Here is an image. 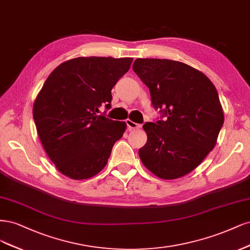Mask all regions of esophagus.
<instances>
[{"mask_svg": "<svg viewBox=\"0 0 250 250\" xmlns=\"http://www.w3.org/2000/svg\"><path fill=\"white\" fill-rule=\"evenodd\" d=\"M125 123H126V125L128 127V130H135V128H140L141 127L140 125L134 123L133 120H131V119H126Z\"/></svg>", "mask_w": 250, "mask_h": 250, "instance_id": "34e87169", "label": "esophagus"}]
</instances>
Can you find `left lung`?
<instances>
[{"label": "left lung", "mask_w": 250, "mask_h": 250, "mask_svg": "<svg viewBox=\"0 0 250 250\" xmlns=\"http://www.w3.org/2000/svg\"><path fill=\"white\" fill-rule=\"evenodd\" d=\"M133 70L148 87L152 106L167 117L144 124L141 162L160 179L182 178L216 146L224 122L218 92L204 72L180 61L139 58Z\"/></svg>", "instance_id": "8db88e82"}]
</instances>
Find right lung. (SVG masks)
<instances>
[{
	"label": "right lung",
	"instance_id": "right-lung-1",
	"mask_svg": "<svg viewBox=\"0 0 250 250\" xmlns=\"http://www.w3.org/2000/svg\"><path fill=\"white\" fill-rule=\"evenodd\" d=\"M133 58L78 57L47 77L33 104L42 146L56 168L71 180H87L106 166L126 124L99 115L111 107V90Z\"/></svg>",
	"mask_w": 250,
	"mask_h": 250
}]
</instances>
